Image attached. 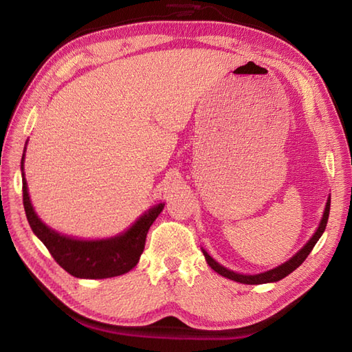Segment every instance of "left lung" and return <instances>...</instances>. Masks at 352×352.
<instances>
[{
  "instance_id": "8db88e82",
  "label": "left lung",
  "mask_w": 352,
  "mask_h": 352,
  "mask_svg": "<svg viewBox=\"0 0 352 352\" xmlns=\"http://www.w3.org/2000/svg\"><path fill=\"white\" fill-rule=\"evenodd\" d=\"M329 211H330V197H329V199L326 202V208H324V212H323V217L320 220V225H318L316 233L310 238V241H308L304 245V247L294 255L291 260H287L286 263L278 265V267H274V269L267 270V272H264V273H258V274H241V273H236V272H232V270H229L226 267H223V265L219 264L212 257H210L208 252L206 250H202V252H204V257H206L210 267L214 270V272H217L219 274L225 276V278L230 279V280H235V282L245 283V285H261V283L278 282V280L286 278L287 274H291L295 269L300 267V265L304 263V260L308 257V254L311 252V250L314 248V245L317 243V241L320 239V236L323 235V232H324L326 225H327Z\"/></svg>"
}]
</instances>
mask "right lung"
I'll return each instance as SVG.
<instances>
[{"label":"right lung","mask_w":352,"mask_h":352,"mask_svg":"<svg viewBox=\"0 0 352 352\" xmlns=\"http://www.w3.org/2000/svg\"><path fill=\"white\" fill-rule=\"evenodd\" d=\"M25 151L22 155V170ZM22 176L23 206L30 229L45 245L57 264L79 279H107L132 270L144 251L148 229L164 208L163 202H160L144 212L126 232L113 238L94 241L70 238L52 230L36 216L29 198L25 173Z\"/></svg>","instance_id":"1"}]
</instances>
